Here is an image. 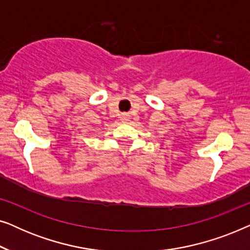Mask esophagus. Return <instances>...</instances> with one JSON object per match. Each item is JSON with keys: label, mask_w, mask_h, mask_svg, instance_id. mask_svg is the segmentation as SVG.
<instances>
[{"label": "esophagus", "mask_w": 250, "mask_h": 250, "mask_svg": "<svg viewBox=\"0 0 250 250\" xmlns=\"http://www.w3.org/2000/svg\"><path fill=\"white\" fill-rule=\"evenodd\" d=\"M122 121H127V115H122Z\"/></svg>", "instance_id": "esophagus-1"}]
</instances>
